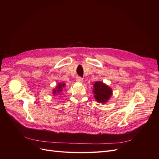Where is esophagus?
Here are the masks:
<instances>
[{
	"mask_svg": "<svg viewBox=\"0 0 159 159\" xmlns=\"http://www.w3.org/2000/svg\"><path fill=\"white\" fill-rule=\"evenodd\" d=\"M76 81L79 83H83L84 80H83L82 78H81V77H78V78H76Z\"/></svg>",
	"mask_w": 159,
	"mask_h": 159,
	"instance_id": "obj_1",
	"label": "esophagus"
}]
</instances>
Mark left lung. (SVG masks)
Masks as SVG:
<instances>
[{"mask_svg": "<svg viewBox=\"0 0 159 159\" xmlns=\"http://www.w3.org/2000/svg\"><path fill=\"white\" fill-rule=\"evenodd\" d=\"M93 93L94 98L98 103H105L113 95L112 89L107 85L101 81H95L93 83Z\"/></svg>", "mask_w": 159, "mask_h": 159, "instance_id": "1", "label": "left lung"}]
</instances>
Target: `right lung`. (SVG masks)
<instances>
[{
    "label": "right lung",
    "mask_w": 159,
    "mask_h": 159,
    "mask_svg": "<svg viewBox=\"0 0 159 159\" xmlns=\"http://www.w3.org/2000/svg\"><path fill=\"white\" fill-rule=\"evenodd\" d=\"M66 86L65 83H59L56 85V87L54 89H53L52 91V93L54 95H58V93H61L62 90H63V88Z\"/></svg>",
    "instance_id": "add662e5"
}]
</instances>
